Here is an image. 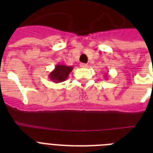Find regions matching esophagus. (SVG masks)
Instances as JSON below:
<instances>
[{"label":"esophagus","mask_w":153,"mask_h":153,"mask_svg":"<svg viewBox=\"0 0 153 153\" xmlns=\"http://www.w3.org/2000/svg\"><path fill=\"white\" fill-rule=\"evenodd\" d=\"M80 67H87V64L86 63H80Z\"/></svg>","instance_id":"1"}]
</instances>
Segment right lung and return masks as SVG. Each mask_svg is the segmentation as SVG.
I'll list each match as a JSON object with an SVG mask.
<instances>
[{
    "label": "right lung",
    "instance_id": "right-lung-1",
    "mask_svg": "<svg viewBox=\"0 0 153 153\" xmlns=\"http://www.w3.org/2000/svg\"><path fill=\"white\" fill-rule=\"evenodd\" d=\"M72 70H73V67L71 66L57 64L55 66V69L49 74L48 78L50 80L55 83L62 82L67 79V77L72 71Z\"/></svg>",
    "mask_w": 153,
    "mask_h": 153
}]
</instances>
